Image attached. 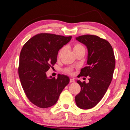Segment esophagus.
<instances>
[{"label":"esophagus","instance_id":"34e87169","mask_svg":"<svg viewBox=\"0 0 130 130\" xmlns=\"http://www.w3.org/2000/svg\"><path fill=\"white\" fill-rule=\"evenodd\" d=\"M70 82H75V80H74V79H70Z\"/></svg>","mask_w":130,"mask_h":130}]
</instances>
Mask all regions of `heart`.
Segmentation results:
<instances>
[{
	"label": "heart",
	"mask_w": 130,
	"mask_h": 130,
	"mask_svg": "<svg viewBox=\"0 0 130 130\" xmlns=\"http://www.w3.org/2000/svg\"><path fill=\"white\" fill-rule=\"evenodd\" d=\"M82 49H85V48L84 47V46L82 45L81 44L79 43H76L74 44L73 46V51L74 52H75L76 51H79L80 50H82ZM63 51H64L63 47L61 48L60 50H59L58 52H57V57H59L60 56V55L62 54ZM64 72L69 74H72L73 73V69H70V68H67V69L64 70Z\"/></svg>",
	"instance_id": "obj_1"
}]
</instances>
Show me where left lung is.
<instances>
[{"label":"left lung","mask_w":130,"mask_h":130,"mask_svg":"<svg viewBox=\"0 0 130 130\" xmlns=\"http://www.w3.org/2000/svg\"><path fill=\"white\" fill-rule=\"evenodd\" d=\"M76 40L85 44L88 51V66L81 69L78 76H89V82L77 80L80 91L75 96V103L80 109H89L95 107L105 95L113 78L115 57L111 45L105 39L86 35Z\"/></svg>","instance_id":"1"}]
</instances>
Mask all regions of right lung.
I'll use <instances>...</instances> for the list:
<instances>
[{
  "label": "right lung",
  "instance_id": "add662e5",
  "mask_svg": "<svg viewBox=\"0 0 130 130\" xmlns=\"http://www.w3.org/2000/svg\"><path fill=\"white\" fill-rule=\"evenodd\" d=\"M71 36L40 33L24 44L21 51L18 74L22 88L29 101L46 108L56 103L61 91L69 84L66 75L48 78L46 72L56 63L57 52Z\"/></svg>",
  "mask_w": 130,
  "mask_h": 130
}]
</instances>
